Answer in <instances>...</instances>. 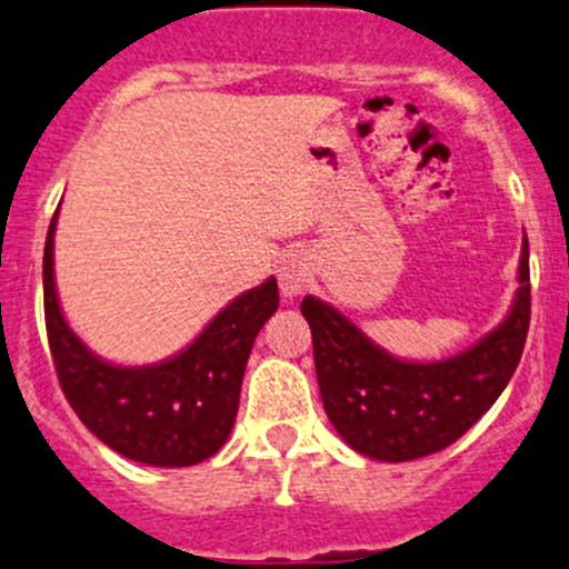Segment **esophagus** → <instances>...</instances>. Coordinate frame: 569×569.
<instances>
[{
  "mask_svg": "<svg viewBox=\"0 0 569 569\" xmlns=\"http://www.w3.org/2000/svg\"><path fill=\"white\" fill-rule=\"evenodd\" d=\"M279 290L284 298H296L307 290L311 282V260L301 249H290L277 268Z\"/></svg>",
  "mask_w": 569,
  "mask_h": 569,
  "instance_id": "esophagus-1",
  "label": "esophagus"
}]
</instances>
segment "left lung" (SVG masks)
<instances>
[{
    "label": "left lung",
    "instance_id": "8db88e82",
    "mask_svg": "<svg viewBox=\"0 0 569 569\" xmlns=\"http://www.w3.org/2000/svg\"><path fill=\"white\" fill-rule=\"evenodd\" d=\"M518 282L510 315L497 331L461 356L433 363L388 356L333 307L303 298L301 315L311 328L322 407L341 439L377 461H412L448 448L472 429L507 388L527 345V241Z\"/></svg>",
    "mask_w": 569,
    "mask_h": 569
}]
</instances>
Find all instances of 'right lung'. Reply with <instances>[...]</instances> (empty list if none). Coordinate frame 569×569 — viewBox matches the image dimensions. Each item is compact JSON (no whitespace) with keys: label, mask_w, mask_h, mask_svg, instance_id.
Masks as SVG:
<instances>
[{"label":"right lung","mask_w":569,"mask_h":569,"mask_svg":"<svg viewBox=\"0 0 569 569\" xmlns=\"http://www.w3.org/2000/svg\"><path fill=\"white\" fill-rule=\"evenodd\" d=\"M51 219L42 254L46 331L64 399L108 448L151 467H192L217 453L236 423L254 336L279 307L277 279L238 296L176 358L111 366L70 331L53 284Z\"/></svg>","instance_id":"obj_1"}]
</instances>
